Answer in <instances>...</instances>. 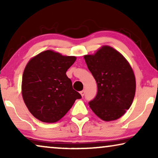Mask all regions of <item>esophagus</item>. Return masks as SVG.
<instances>
[{"label":"esophagus","mask_w":158,"mask_h":158,"mask_svg":"<svg viewBox=\"0 0 158 158\" xmlns=\"http://www.w3.org/2000/svg\"><path fill=\"white\" fill-rule=\"evenodd\" d=\"M80 94H81L82 97H83L84 95H85V90H82V91L80 92Z\"/></svg>","instance_id":"esophagus-1"}]
</instances>
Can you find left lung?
I'll use <instances>...</instances> for the list:
<instances>
[{
  "instance_id": "8db88e82",
  "label": "left lung",
  "mask_w": 158,
  "mask_h": 158,
  "mask_svg": "<svg viewBox=\"0 0 158 158\" xmlns=\"http://www.w3.org/2000/svg\"><path fill=\"white\" fill-rule=\"evenodd\" d=\"M84 59L98 86L90 109L106 122L118 119L130 108L135 98L136 81L130 64L122 54L103 46Z\"/></svg>"
}]
</instances>
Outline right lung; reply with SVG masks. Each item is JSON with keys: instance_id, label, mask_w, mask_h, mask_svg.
Here are the masks:
<instances>
[{"instance_id": "right-lung-1", "label": "right lung", "mask_w": 158, "mask_h": 158, "mask_svg": "<svg viewBox=\"0 0 158 158\" xmlns=\"http://www.w3.org/2000/svg\"><path fill=\"white\" fill-rule=\"evenodd\" d=\"M75 60L74 56L47 50L27 63L21 84L23 99L31 114L41 122H57L76 99L81 98L66 75Z\"/></svg>"}]
</instances>
